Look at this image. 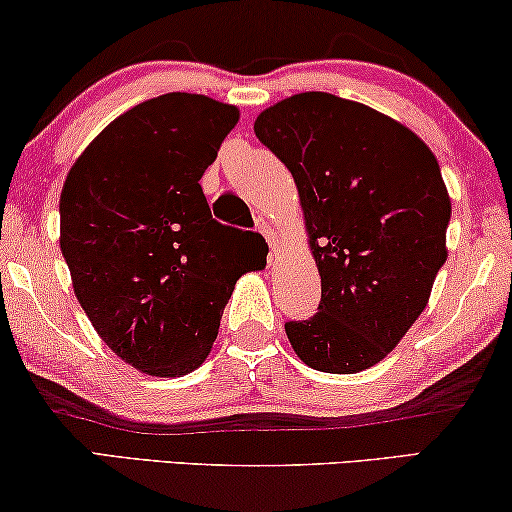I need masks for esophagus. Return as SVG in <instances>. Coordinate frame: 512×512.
Wrapping results in <instances>:
<instances>
[{
	"instance_id": "34e87169",
	"label": "esophagus",
	"mask_w": 512,
	"mask_h": 512,
	"mask_svg": "<svg viewBox=\"0 0 512 512\" xmlns=\"http://www.w3.org/2000/svg\"><path fill=\"white\" fill-rule=\"evenodd\" d=\"M257 232L264 236L266 239V243H269V248H271V257L278 253V248H280V241H278V234L273 232V227L269 225V222L266 220H257Z\"/></svg>"
}]
</instances>
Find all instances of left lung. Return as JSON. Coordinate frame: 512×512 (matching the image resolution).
<instances>
[{
  "instance_id": "8db88e82",
  "label": "left lung",
  "mask_w": 512,
  "mask_h": 512,
  "mask_svg": "<svg viewBox=\"0 0 512 512\" xmlns=\"http://www.w3.org/2000/svg\"><path fill=\"white\" fill-rule=\"evenodd\" d=\"M290 169L322 280L318 313L287 322L304 364L359 373L397 348L448 259L450 197L420 136L350 99L301 92L255 120Z\"/></svg>"
}]
</instances>
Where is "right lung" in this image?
I'll return each instance as SVG.
<instances>
[{
    "instance_id": "right-lung-1",
    "label": "right lung",
    "mask_w": 512,
    "mask_h": 512,
    "mask_svg": "<svg viewBox=\"0 0 512 512\" xmlns=\"http://www.w3.org/2000/svg\"><path fill=\"white\" fill-rule=\"evenodd\" d=\"M239 109L169 92L115 118L71 167L60 248L78 304L109 348L148 376L204 364L248 262L213 220L201 176Z\"/></svg>"
}]
</instances>
